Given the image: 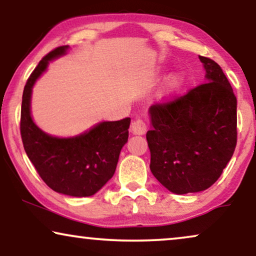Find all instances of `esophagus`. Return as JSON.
Wrapping results in <instances>:
<instances>
[{
    "mask_svg": "<svg viewBox=\"0 0 256 256\" xmlns=\"http://www.w3.org/2000/svg\"><path fill=\"white\" fill-rule=\"evenodd\" d=\"M147 131V125L142 120H133L131 124V132L133 134H144Z\"/></svg>",
    "mask_w": 256,
    "mask_h": 256,
    "instance_id": "1",
    "label": "esophagus"
}]
</instances>
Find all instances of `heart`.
Listing matches in <instances>:
<instances>
[{"label": "heart", "mask_w": 256, "mask_h": 256, "mask_svg": "<svg viewBox=\"0 0 256 256\" xmlns=\"http://www.w3.org/2000/svg\"><path fill=\"white\" fill-rule=\"evenodd\" d=\"M180 84H181V78H180V76H172L170 80H169L168 88L170 89V90H174V89L178 88Z\"/></svg>", "instance_id": "obj_1"}]
</instances>
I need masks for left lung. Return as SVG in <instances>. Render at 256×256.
I'll list each match as a JSON object with an SVG mask.
<instances>
[{"label":"left lung","mask_w":256,"mask_h":256,"mask_svg":"<svg viewBox=\"0 0 256 256\" xmlns=\"http://www.w3.org/2000/svg\"><path fill=\"white\" fill-rule=\"evenodd\" d=\"M200 60L206 82L150 108V172L178 195L210 188L236 146V97L220 66Z\"/></svg>","instance_id":"1"}]
</instances>
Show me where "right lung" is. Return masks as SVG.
Returning <instances> with one entry per match:
<instances>
[{
  "label": "right lung",
  "instance_id": "right-lung-1",
  "mask_svg": "<svg viewBox=\"0 0 256 256\" xmlns=\"http://www.w3.org/2000/svg\"><path fill=\"white\" fill-rule=\"evenodd\" d=\"M59 46L39 61L24 87L20 136L25 152L46 184L56 192L74 197L96 194L116 170L122 147L128 138L131 118L103 122L75 138H56L42 132L30 114L31 90L50 60L64 54Z\"/></svg>",
  "mask_w": 256,
  "mask_h": 256
}]
</instances>
